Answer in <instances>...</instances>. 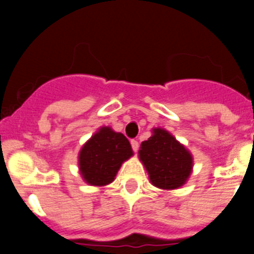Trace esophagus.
<instances>
[{"instance_id": "1", "label": "esophagus", "mask_w": 254, "mask_h": 254, "mask_svg": "<svg viewBox=\"0 0 254 254\" xmlns=\"http://www.w3.org/2000/svg\"><path fill=\"white\" fill-rule=\"evenodd\" d=\"M131 146H132V150H133L134 152H137L138 151V141L132 140L131 141Z\"/></svg>"}]
</instances>
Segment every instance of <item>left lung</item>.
<instances>
[{
    "mask_svg": "<svg viewBox=\"0 0 254 254\" xmlns=\"http://www.w3.org/2000/svg\"><path fill=\"white\" fill-rule=\"evenodd\" d=\"M149 140L141 142L138 158L151 185L164 190L185 186L193 170V156L167 129L152 128Z\"/></svg>",
    "mask_w": 254,
    "mask_h": 254,
    "instance_id": "left-lung-1",
    "label": "left lung"
}]
</instances>
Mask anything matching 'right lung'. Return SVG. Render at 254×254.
Returning a JSON list of instances; mask_svg holds the SVG:
<instances>
[{
	"instance_id": "1",
	"label": "right lung",
	"mask_w": 254,
	"mask_h": 254,
	"mask_svg": "<svg viewBox=\"0 0 254 254\" xmlns=\"http://www.w3.org/2000/svg\"><path fill=\"white\" fill-rule=\"evenodd\" d=\"M133 155L125 134L103 126L82 145L78 170L85 183L95 187L111 185L126 160Z\"/></svg>"
}]
</instances>
